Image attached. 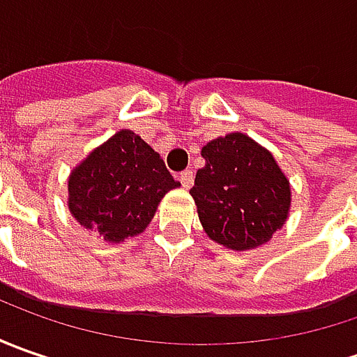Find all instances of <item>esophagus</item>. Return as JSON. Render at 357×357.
I'll list each match as a JSON object with an SVG mask.
<instances>
[{"label":"esophagus","mask_w":357,"mask_h":357,"mask_svg":"<svg viewBox=\"0 0 357 357\" xmlns=\"http://www.w3.org/2000/svg\"><path fill=\"white\" fill-rule=\"evenodd\" d=\"M178 178H181V183H183L185 188H190L192 183H195V172L190 171V169H186V171L181 172V176H178Z\"/></svg>","instance_id":"esophagus-1"}]
</instances>
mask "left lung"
Segmentation results:
<instances>
[{
  "label": "left lung",
  "instance_id": "1",
  "mask_svg": "<svg viewBox=\"0 0 357 357\" xmlns=\"http://www.w3.org/2000/svg\"><path fill=\"white\" fill-rule=\"evenodd\" d=\"M190 197L208 238L230 250H252L272 238L290 213V181L272 153L244 132L202 146Z\"/></svg>",
  "mask_w": 357,
  "mask_h": 357
}]
</instances>
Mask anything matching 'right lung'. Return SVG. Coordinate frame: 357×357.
<instances>
[{
  "mask_svg": "<svg viewBox=\"0 0 357 357\" xmlns=\"http://www.w3.org/2000/svg\"><path fill=\"white\" fill-rule=\"evenodd\" d=\"M181 186L165 160L132 130L123 129L97 146L69 176V211L77 222L107 242L141 234L162 197Z\"/></svg>",
  "mask_w": 357,
  "mask_h": 357,
  "instance_id": "obj_1",
  "label": "right lung"
}]
</instances>
